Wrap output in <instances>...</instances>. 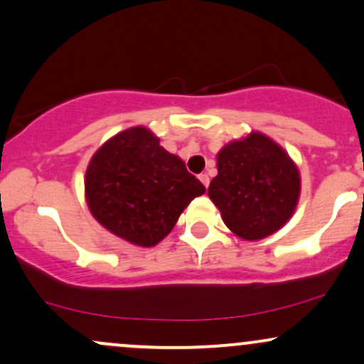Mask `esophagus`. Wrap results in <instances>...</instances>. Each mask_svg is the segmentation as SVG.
<instances>
[{"label":"esophagus","mask_w":364,"mask_h":364,"mask_svg":"<svg viewBox=\"0 0 364 364\" xmlns=\"http://www.w3.org/2000/svg\"><path fill=\"white\" fill-rule=\"evenodd\" d=\"M200 181L203 183V186L205 188H208V185H210V178H208V174L207 173H203V174H200Z\"/></svg>","instance_id":"1"}]
</instances>
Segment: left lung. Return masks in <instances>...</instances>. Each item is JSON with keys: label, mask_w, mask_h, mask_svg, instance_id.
I'll list each match as a JSON object with an SVG mask.
<instances>
[{"label": "left lung", "mask_w": 364, "mask_h": 364, "mask_svg": "<svg viewBox=\"0 0 364 364\" xmlns=\"http://www.w3.org/2000/svg\"><path fill=\"white\" fill-rule=\"evenodd\" d=\"M217 169L208 196L237 237H268L295 213L301 188L300 171L288 152L268 135L251 132L225 144L217 154Z\"/></svg>", "instance_id": "1"}]
</instances>
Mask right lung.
I'll return each instance as SVG.
<instances>
[{"mask_svg":"<svg viewBox=\"0 0 364 364\" xmlns=\"http://www.w3.org/2000/svg\"><path fill=\"white\" fill-rule=\"evenodd\" d=\"M205 186L188 173L147 127H130L91 157L85 196L91 215L108 232L140 247H154L176 225Z\"/></svg>","mask_w":364,"mask_h":364,"instance_id":"obj_1","label":"right lung"}]
</instances>
